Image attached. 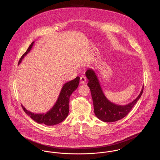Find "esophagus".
Wrapping results in <instances>:
<instances>
[{"label":"esophagus","instance_id":"1","mask_svg":"<svg viewBox=\"0 0 160 160\" xmlns=\"http://www.w3.org/2000/svg\"><path fill=\"white\" fill-rule=\"evenodd\" d=\"M86 82V78L85 76H82L80 78V84H84Z\"/></svg>","mask_w":160,"mask_h":160}]
</instances>
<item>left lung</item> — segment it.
Listing matches in <instances>:
<instances>
[{
    "label": "left lung",
    "instance_id": "obj_1",
    "mask_svg": "<svg viewBox=\"0 0 160 160\" xmlns=\"http://www.w3.org/2000/svg\"><path fill=\"white\" fill-rule=\"evenodd\" d=\"M88 79V86L90 88L95 116L103 122H112L124 118L134 107L140 98L143 86L137 98L126 105H118L108 100L102 91L96 73L92 69L86 72Z\"/></svg>",
    "mask_w": 160,
    "mask_h": 160
}]
</instances>
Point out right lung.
Returning a JSON list of instances; mask_svg holds the SVG:
<instances>
[{
    "mask_svg": "<svg viewBox=\"0 0 160 160\" xmlns=\"http://www.w3.org/2000/svg\"><path fill=\"white\" fill-rule=\"evenodd\" d=\"M34 43V42H32L31 44L26 52L22 56L18 65L22 62L24 56L29 52ZM79 79L80 78L78 76L74 79L64 84L56 103L46 113H33L27 110L23 105H22L24 112L39 124H44L46 126H53L62 122L68 115L69 97L72 93L78 87Z\"/></svg>",
    "mask_w": 160,
    "mask_h": 160,
    "instance_id": "right-lung-1",
    "label": "right lung"
}]
</instances>
